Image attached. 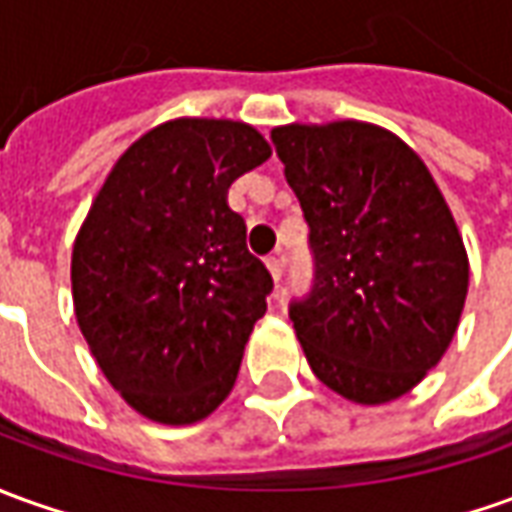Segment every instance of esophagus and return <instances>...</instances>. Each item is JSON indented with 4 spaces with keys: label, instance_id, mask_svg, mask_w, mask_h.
<instances>
[{
    "label": "esophagus",
    "instance_id": "1",
    "mask_svg": "<svg viewBox=\"0 0 512 512\" xmlns=\"http://www.w3.org/2000/svg\"><path fill=\"white\" fill-rule=\"evenodd\" d=\"M267 270H270V276H273V281H281V276H284V262L278 259V256H270L267 259Z\"/></svg>",
    "mask_w": 512,
    "mask_h": 512
}]
</instances>
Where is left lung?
<instances>
[{"mask_svg":"<svg viewBox=\"0 0 512 512\" xmlns=\"http://www.w3.org/2000/svg\"><path fill=\"white\" fill-rule=\"evenodd\" d=\"M270 139L309 225L312 290L290 303L320 382L357 404L410 393L463 315L468 256L438 183L390 130L284 125Z\"/></svg>","mask_w":512,"mask_h":512,"instance_id":"8db88e82","label":"left lung"}]
</instances>
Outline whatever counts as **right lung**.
Instances as JSON below:
<instances>
[{
    "mask_svg": "<svg viewBox=\"0 0 512 512\" xmlns=\"http://www.w3.org/2000/svg\"><path fill=\"white\" fill-rule=\"evenodd\" d=\"M270 158L245 122L172 119L133 142L74 239V315L136 412L203 421L231 393L273 278L228 186Z\"/></svg>",
    "mask_w": 512,
    "mask_h": 512,
    "instance_id": "right-lung-1",
    "label": "right lung"
}]
</instances>
